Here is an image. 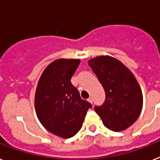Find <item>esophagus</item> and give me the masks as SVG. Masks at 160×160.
<instances>
[{
  "instance_id": "obj_1",
  "label": "esophagus",
  "mask_w": 160,
  "mask_h": 160,
  "mask_svg": "<svg viewBox=\"0 0 160 160\" xmlns=\"http://www.w3.org/2000/svg\"><path fill=\"white\" fill-rule=\"evenodd\" d=\"M88 101L89 102L92 103V97H89V98H88Z\"/></svg>"
}]
</instances>
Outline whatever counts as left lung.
I'll return each mask as SVG.
<instances>
[{"instance_id": "left-lung-1", "label": "left lung", "mask_w": 160, "mask_h": 160, "mask_svg": "<svg viewBox=\"0 0 160 160\" xmlns=\"http://www.w3.org/2000/svg\"><path fill=\"white\" fill-rule=\"evenodd\" d=\"M88 64L105 91L102 105L94 110L110 130L119 132L128 128L138 119L142 109L141 88L132 73L119 60L100 56Z\"/></svg>"}]
</instances>
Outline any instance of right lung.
<instances>
[{
  "mask_svg": "<svg viewBox=\"0 0 160 160\" xmlns=\"http://www.w3.org/2000/svg\"><path fill=\"white\" fill-rule=\"evenodd\" d=\"M79 59H58L45 69L37 84L35 108L44 127L62 138L75 136L92 107L71 82Z\"/></svg>",
  "mask_w": 160,
  "mask_h": 160,
  "instance_id": "1",
  "label": "right lung"
}]
</instances>
